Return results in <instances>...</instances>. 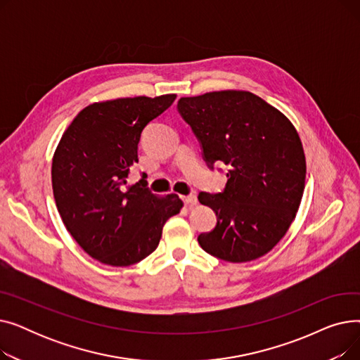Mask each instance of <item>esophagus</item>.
<instances>
[{"mask_svg":"<svg viewBox=\"0 0 360 360\" xmlns=\"http://www.w3.org/2000/svg\"><path fill=\"white\" fill-rule=\"evenodd\" d=\"M182 198V201H184V204L186 205V207H194L195 204H197V195H194V194H190V195H182L181 197Z\"/></svg>","mask_w":360,"mask_h":360,"instance_id":"obj_1","label":"esophagus"}]
</instances>
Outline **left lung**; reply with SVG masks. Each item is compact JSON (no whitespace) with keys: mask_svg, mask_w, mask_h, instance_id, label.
Here are the masks:
<instances>
[{"mask_svg":"<svg viewBox=\"0 0 360 360\" xmlns=\"http://www.w3.org/2000/svg\"><path fill=\"white\" fill-rule=\"evenodd\" d=\"M178 110L201 143L210 167H229L223 193H200L217 216L198 243L213 257L247 262L270 252L286 235L305 190L307 162L288 117L243 90L181 98Z\"/></svg>","mask_w":360,"mask_h":360,"instance_id":"obj_1","label":"left lung"}]
</instances>
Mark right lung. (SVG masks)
<instances>
[{
	"label": "right lung",
	"instance_id": "right-lung-1",
	"mask_svg": "<svg viewBox=\"0 0 360 360\" xmlns=\"http://www.w3.org/2000/svg\"><path fill=\"white\" fill-rule=\"evenodd\" d=\"M175 99L163 94L91 103L55 150L52 190L63 223L91 258L108 266L127 267L150 255L166 220L182 209L176 194H151L144 176L127 185L144 127Z\"/></svg>",
	"mask_w": 360,
	"mask_h": 360
}]
</instances>
